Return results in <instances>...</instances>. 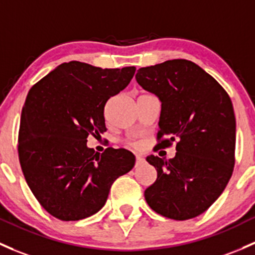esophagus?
I'll list each match as a JSON object with an SVG mask.
<instances>
[{
	"label": "esophagus",
	"mask_w": 255,
	"mask_h": 255,
	"mask_svg": "<svg viewBox=\"0 0 255 255\" xmlns=\"http://www.w3.org/2000/svg\"><path fill=\"white\" fill-rule=\"evenodd\" d=\"M135 159H136V163H140V162L143 161V160H144V157H143V156H140V155H136Z\"/></svg>",
	"instance_id": "34e87169"
}]
</instances>
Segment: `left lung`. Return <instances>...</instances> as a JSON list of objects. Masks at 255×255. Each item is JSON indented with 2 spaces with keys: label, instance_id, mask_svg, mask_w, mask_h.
<instances>
[{
  "label": "left lung",
  "instance_id": "8db88e82",
  "mask_svg": "<svg viewBox=\"0 0 255 255\" xmlns=\"http://www.w3.org/2000/svg\"><path fill=\"white\" fill-rule=\"evenodd\" d=\"M138 84L161 103L157 148L176 141V156L149 155L157 178L144 192L155 213L173 220L203 214L234 172L236 119L229 94L198 64L170 60L143 67Z\"/></svg>",
  "mask_w": 255,
  "mask_h": 255
}]
</instances>
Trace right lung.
<instances>
[{
  "instance_id": "right-lung-1",
  "label": "right lung",
  "mask_w": 255,
  "mask_h": 255,
  "mask_svg": "<svg viewBox=\"0 0 255 255\" xmlns=\"http://www.w3.org/2000/svg\"><path fill=\"white\" fill-rule=\"evenodd\" d=\"M135 67L100 68L62 63L37 82L21 110L18 154L29 188L42 208L77 221L105 205L112 183L129 172L135 156L126 149L88 148L89 134L106 130L104 109L129 84Z\"/></svg>"
}]
</instances>
